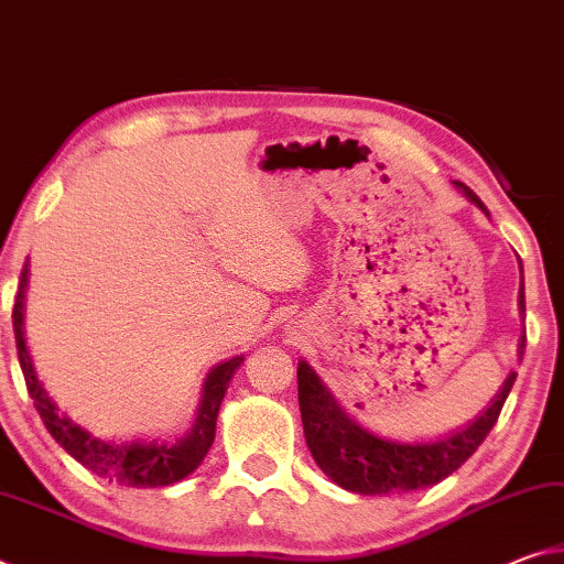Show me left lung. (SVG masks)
I'll use <instances>...</instances> for the list:
<instances>
[{"label":"left lung","instance_id":"left-lung-1","mask_svg":"<svg viewBox=\"0 0 564 564\" xmlns=\"http://www.w3.org/2000/svg\"><path fill=\"white\" fill-rule=\"evenodd\" d=\"M455 188L463 191L467 202H473L482 214V206L470 188L455 181ZM520 316L524 313V283L520 263V293H518ZM524 356V330L518 343V360ZM518 373L510 370L498 395L490 405L470 423L457 427L435 441L400 443L378 435L360 425L356 417L346 413L321 376L311 368L308 360H299V405L305 443L316 465L326 473L333 482L343 490L358 495H395L408 490H420L435 485L453 475L467 457H470L480 443L488 437L492 425L508 400L512 383Z\"/></svg>","mask_w":564,"mask_h":564}]
</instances>
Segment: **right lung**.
Segmentation results:
<instances>
[{
  "label": "right lung",
  "instance_id": "1",
  "mask_svg": "<svg viewBox=\"0 0 564 564\" xmlns=\"http://www.w3.org/2000/svg\"><path fill=\"white\" fill-rule=\"evenodd\" d=\"M26 289H30V261L22 269V281H19V293L14 303V336L19 362H22V373L34 400L36 413L42 415L46 431L69 453L76 463H82L94 475L104 480L123 485V488H164L184 480L186 475L196 470L204 463L208 447L214 445L216 437V417L221 410V400L231 383L238 366L243 362V356L221 360L218 366L208 370L202 388V400H198L196 417L191 431L178 437V441H104L94 435L87 427L76 423L66 413H62L54 398L46 393L44 383L36 376L34 360L30 346H26Z\"/></svg>",
  "mask_w": 564,
  "mask_h": 564
}]
</instances>
